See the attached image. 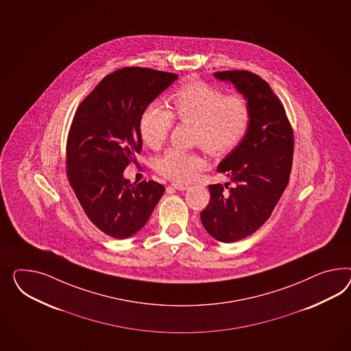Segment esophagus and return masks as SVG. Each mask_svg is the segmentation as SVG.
<instances>
[{
    "instance_id": "esophagus-1",
    "label": "esophagus",
    "mask_w": 351,
    "mask_h": 351,
    "mask_svg": "<svg viewBox=\"0 0 351 351\" xmlns=\"http://www.w3.org/2000/svg\"><path fill=\"white\" fill-rule=\"evenodd\" d=\"M171 188L175 190H179V191H184V190L188 189L189 186L188 185H184V184H179V182H172L171 184Z\"/></svg>"
}]
</instances>
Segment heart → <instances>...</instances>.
Listing matches in <instances>:
<instances>
[{
  "mask_svg": "<svg viewBox=\"0 0 351 351\" xmlns=\"http://www.w3.org/2000/svg\"><path fill=\"white\" fill-rule=\"evenodd\" d=\"M171 99L173 111L154 101L141 114L139 132L153 149L166 142L175 117L182 123H195L194 143L216 157L235 149L249 129L252 114L247 99L240 95H226L203 80H191ZM203 166L198 154L172 148L157 160L156 170L167 179L189 181Z\"/></svg>",
  "mask_w": 351,
  "mask_h": 351,
  "instance_id": "heart-1",
  "label": "heart"
}]
</instances>
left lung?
Returning <instances> with one entry per match:
<instances>
[{"label":"left lung","instance_id":"8db88e82","mask_svg":"<svg viewBox=\"0 0 351 351\" xmlns=\"http://www.w3.org/2000/svg\"><path fill=\"white\" fill-rule=\"evenodd\" d=\"M215 76L234 84L252 114L243 141L218 165L228 182L209 185L210 200L200 212L210 237L234 243L256 232L281 198L290 179L294 133L281 101L261 76L245 70Z\"/></svg>","mask_w":351,"mask_h":351}]
</instances>
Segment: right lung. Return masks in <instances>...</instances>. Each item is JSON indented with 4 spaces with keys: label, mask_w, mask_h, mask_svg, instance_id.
I'll return each instance as SVG.
<instances>
[{
    "label": "right lung",
    "mask_w": 351,
    "mask_h": 351,
    "mask_svg": "<svg viewBox=\"0 0 351 351\" xmlns=\"http://www.w3.org/2000/svg\"><path fill=\"white\" fill-rule=\"evenodd\" d=\"M147 67L106 76L76 110L66 143L67 179L88 218L106 235L126 239L147 223L165 186L123 178L142 151L144 108L178 79Z\"/></svg>",
    "instance_id": "right-lung-1"
}]
</instances>
